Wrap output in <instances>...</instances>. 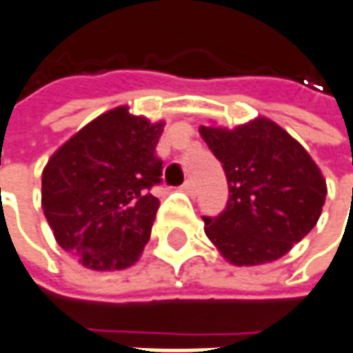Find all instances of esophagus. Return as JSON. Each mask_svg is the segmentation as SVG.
Instances as JSON below:
<instances>
[{
    "mask_svg": "<svg viewBox=\"0 0 353 353\" xmlns=\"http://www.w3.org/2000/svg\"><path fill=\"white\" fill-rule=\"evenodd\" d=\"M182 190L186 192V194H190V196H194V194H196V184H194V181L184 182V184H182Z\"/></svg>",
    "mask_w": 353,
    "mask_h": 353,
    "instance_id": "1",
    "label": "esophagus"
}]
</instances>
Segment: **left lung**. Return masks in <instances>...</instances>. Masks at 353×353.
Returning <instances> with one entry per match:
<instances>
[{
    "instance_id": "left-lung-1",
    "label": "left lung",
    "mask_w": 353,
    "mask_h": 353,
    "mask_svg": "<svg viewBox=\"0 0 353 353\" xmlns=\"http://www.w3.org/2000/svg\"><path fill=\"white\" fill-rule=\"evenodd\" d=\"M223 163L228 201L203 217L205 234L232 265H261L288 254L317 225L327 196L319 167L284 128L257 117L232 130L200 126Z\"/></svg>"
}]
</instances>
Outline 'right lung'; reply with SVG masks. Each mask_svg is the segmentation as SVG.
Wrapping results in <instances>:
<instances>
[{"mask_svg":"<svg viewBox=\"0 0 353 353\" xmlns=\"http://www.w3.org/2000/svg\"><path fill=\"white\" fill-rule=\"evenodd\" d=\"M165 123L121 105L80 128L42 172V208L65 252L94 271L126 269L152 234L163 161L155 145Z\"/></svg>","mask_w":353,"mask_h":353,"instance_id":"1","label":"right lung"}]
</instances>
